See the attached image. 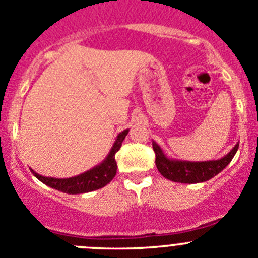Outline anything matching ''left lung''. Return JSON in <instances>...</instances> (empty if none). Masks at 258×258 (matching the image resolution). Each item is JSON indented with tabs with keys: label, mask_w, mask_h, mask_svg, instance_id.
<instances>
[{
	"label": "left lung",
	"mask_w": 258,
	"mask_h": 258,
	"mask_svg": "<svg viewBox=\"0 0 258 258\" xmlns=\"http://www.w3.org/2000/svg\"><path fill=\"white\" fill-rule=\"evenodd\" d=\"M152 146L156 153V166L164 178L180 183H199L209 181L227 167L237 153L239 142L224 157L212 161H185L171 158L154 141L152 142Z\"/></svg>",
	"instance_id": "8db88e82"
}]
</instances>
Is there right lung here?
<instances>
[{
    "mask_svg": "<svg viewBox=\"0 0 258 258\" xmlns=\"http://www.w3.org/2000/svg\"><path fill=\"white\" fill-rule=\"evenodd\" d=\"M127 132H129V129H125L121 133L117 134L111 149H110V152L101 163L96 164L95 167L90 168L88 171L80 173V175L68 178H55L39 175V173H36L31 168L30 171L39 181L45 183L46 186L66 194L76 195V194H85L99 190V188L106 186L116 175L117 164L116 161H115V154H116V152L121 147V143L125 139V137H126Z\"/></svg>",
    "mask_w": 258,
    "mask_h": 258,
    "instance_id": "add662e5",
    "label": "right lung"
}]
</instances>
